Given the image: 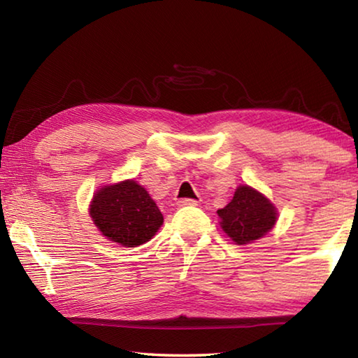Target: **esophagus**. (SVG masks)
<instances>
[{"mask_svg": "<svg viewBox=\"0 0 358 358\" xmlns=\"http://www.w3.org/2000/svg\"><path fill=\"white\" fill-rule=\"evenodd\" d=\"M177 205L178 207H196V205H199V202L194 201V199H180Z\"/></svg>", "mask_w": 358, "mask_h": 358, "instance_id": "1", "label": "esophagus"}]
</instances>
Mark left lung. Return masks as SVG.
Instances as JSON below:
<instances>
[{
    "label": "left lung",
    "mask_w": 358,
    "mask_h": 358,
    "mask_svg": "<svg viewBox=\"0 0 358 358\" xmlns=\"http://www.w3.org/2000/svg\"><path fill=\"white\" fill-rule=\"evenodd\" d=\"M221 227L237 245L262 238L276 222V208L262 194L250 186H240L226 207L217 210Z\"/></svg>",
    "instance_id": "8db88e82"
}]
</instances>
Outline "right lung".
<instances>
[{
    "instance_id": "add662e5",
    "label": "right lung",
    "mask_w": 358,
    "mask_h": 358,
    "mask_svg": "<svg viewBox=\"0 0 358 358\" xmlns=\"http://www.w3.org/2000/svg\"><path fill=\"white\" fill-rule=\"evenodd\" d=\"M90 215L102 235L128 248L147 243L164 222L153 199L134 180L101 187Z\"/></svg>"
}]
</instances>
